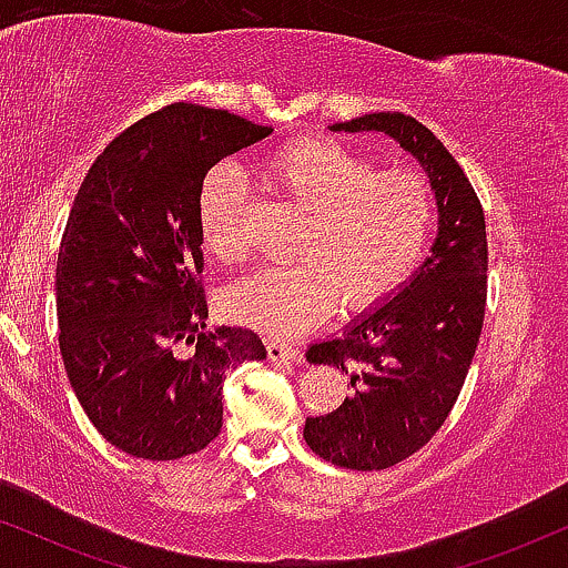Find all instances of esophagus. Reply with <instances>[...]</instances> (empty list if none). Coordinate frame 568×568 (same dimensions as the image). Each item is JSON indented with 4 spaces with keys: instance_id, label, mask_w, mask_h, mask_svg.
<instances>
[{
    "instance_id": "1",
    "label": "esophagus",
    "mask_w": 568,
    "mask_h": 568,
    "mask_svg": "<svg viewBox=\"0 0 568 568\" xmlns=\"http://www.w3.org/2000/svg\"><path fill=\"white\" fill-rule=\"evenodd\" d=\"M266 355L275 363H298L302 361V352L298 347H291L285 342H266Z\"/></svg>"
}]
</instances>
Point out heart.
<instances>
[{
  "label": "heart",
  "mask_w": 568,
  "mask_h": 568,
  "mask_svg": "<svg viewBox=\"0 0 568 568\" xmlns=\"http://www.w3.org/2000/svg\"><path fill=\"white\" fill-rule=\"evenodd\" d=\"M306 221L291 270L243 280L224 296L232 321L270 336H298L347 310H368L406 283L425 256L435 221L433 189L414 171H374L352 149L328 139H298L264 162ZM205 251L221 264L247 258L245 186L234 168L205 179L197 205Z\"/></svg>",
  "instance_id": "heart-1"
}]
</instances>
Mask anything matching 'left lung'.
<instances>
[{
	"label": "left lung",
	"mask_w": 568,
	"mask_h": 568,
	"mask_svg": "<svg viewBox=\"0 0 568 568\" xmlns=\"http://www.w3.org/2000/svg\"><path fill=\"white\" fill-rule=\"evenodd\" d=\"M331 130L395 139L425 168L438 205V237L414 277L306 349L310 363L349 371L352 387L336 410L306 416V446L347 470H387L438 433L470 371L486 312V221L459 162L414 116L376 112Z\"/></svg>",
	"instance_id": "obj_1"
}]
</instances>
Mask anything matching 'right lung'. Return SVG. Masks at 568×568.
I'll use <instances>...</instances> for the list:
<instances>
[{"label":"right lung","instance_id":"obj_1","mask_svg":"<svg viewBox=\"0 0 568 568\" xmlns=\"http://www.w3.org/2000/svg\"><path fill=\"white\" fill-rule=\"evenodd\" d=\"M270 133L173 103L116 135L84 175L58 251V344L77 400L120 452H202L224 422L226 368L266 357L253 331L205 325L197 205L207 171Z\"/></svg>","mask_w":568,"mask_h":568}]
</instances>
